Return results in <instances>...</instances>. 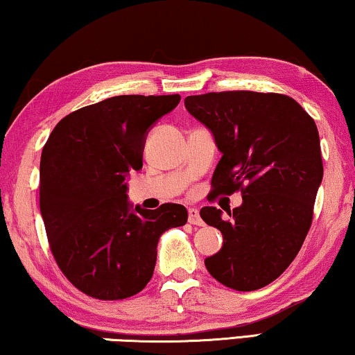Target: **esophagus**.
Returning a JSON list of instances; mask_svg holds the SVG:
<instances>
[{
    "instance_id": "1",
    "label": "esophagus",
    "mask_w": 355,
    "mask_h": 355,
    "mask_svg": "<svg viewBox=\"0 0 355 355\" xmlns=\"http://www.w3.org/2000/svg\"><path fill=\"white\" fill-rule=\"evenodd\" d=\"M189 223L196 226H203V220L200 218V213H198L197 208H189Z\"/></svg>"
}]
</instances>
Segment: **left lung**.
I'll return each instance as SVG.
<instances>
[{
	"instance_id": "8db88e82",
	"label": "left lung",
	"mask_w": 355,
	"mask_h": 355,
	"mask_svg": "<svg viewBox=\"0 0 355 355\" xmlns=\"http://www.w3.org/2000/svg\"><path fill=\"white\" fill-rule=\"evenodd\" d=\"M186 110L210 130L221 159L215 193L242 192L227 211L203 207L202 220L223 234V247L205 259L210 275L236 291H255L293 263L313 218L323 179L315 121L291 96L237 90L192 95Z\"/></svg>"
}]
</instances>
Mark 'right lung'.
I'll return each instance as SVG.
<instances>
[{
	"instance_id": "1",
	"label": "right lung",
	"mask_w": 355,
	"mask_h": 355,
	"mask_svg": "<svg viewBox=\"0 0 355 355\" xmlns=\"http://www.w3.org/2000/svg\"><path fill=\"white\" fill-rule=\"evenodd\" d=\"M179 95H119L62 118L40 159V211L53 257L77 289L125 299L153 276L164 231L187 223L186 207L145 210L128 202L129 171L142 168L148 130Z\"/></svg>"
}]
</instances>
